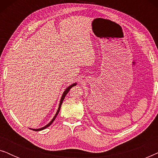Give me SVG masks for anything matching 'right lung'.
I'll list each match as a JSON object with an SVG mask.
<instances>
[{
	"instance_id": "add662e5",
	"label": "right lung",
	"mask_w": 158,
	"mask_h": 158,
	"mask_svg": "<svg viewBox=\"0 0 158 158\" xmlns=\"http://www.w3.org/2000/svg\"><path fill=\"white\" fill-rule=\"evenodd\" d=\"M77 85V83H73V84H72V85H70V86H68V87L66 89H65V90H64V93H63V94H62V97H61V99H60V105H59V107H58V109H57V113L55 114V116H54L53 118H52V121H51L49 123V124H47L46 125V126H44V127H42V128H40V129H32V130H34V131H41V130H43V129H46L47 127H48L50 126V125H51L52 124V122H54V121H55V118L57 117V116L58 113H59V112H60V108H61L62 103V102H63V100L64 99V97H65V96H66L67 94H68V93L69 92V90H70V88H73V86H74V85Z\"/></svg>"
}]
</instances>
